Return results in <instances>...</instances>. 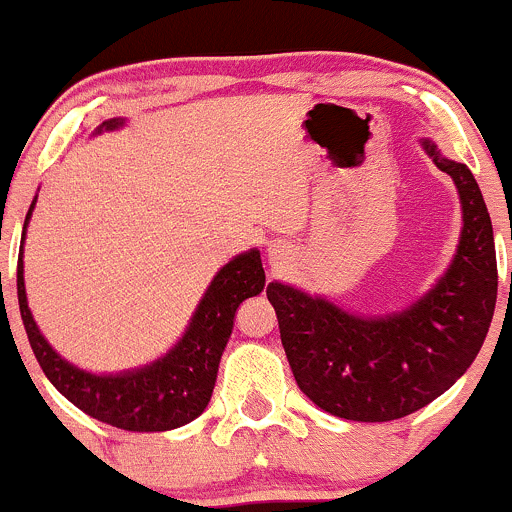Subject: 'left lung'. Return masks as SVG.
<instances>
[{"instance_id":"8db88e82","label":"left lung","mask_w":512,"mask_h":512,"mask_svg":"<svg viewBox=\"0 0 512 512\" xmlns=\"http://www.w3.org/2000/svg\"><path fill=\"white\" fill-rule=\"evenodd\" d=\"M422 148L452 175L464 227L452 266L408 310L361 317L285 283L266 288L298 386L317 408L354 422H388L425 408L481 351L498 295L493 227L464 163Z\"/></svg>"}]
</instances>
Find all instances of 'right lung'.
<instances>
[{
    "instance_id": "right-lung-1",
    "label": "right lung",
    "mask_w": 512,
    "mask_h": 512,
    "mask_svg": "<svg viewBox=\"0 0 512 512\" xmlns=\"http://www.w3.org/2000/svg\"><path fill=\"white\" fill-rule=\"evenodd\" d=\"M119 126H124V119H109V122H102L97 134L114 131ZM34 205L36 200L31 202L29 214H26L21 239L26 236V224H29ZM263 285H266V273L261 266V254L256 249L239 254L214 276L183 339L166 356L134 371L97 376V373H87L68 364L46 342L26 302L21 256L16 266L21 320L48 381L82 412L129 432L175 430L205 412L212 398L214 381H217L219 359L232 337L236 307L246 298L261 293Z\"/></svg>"
}]
</instances>
